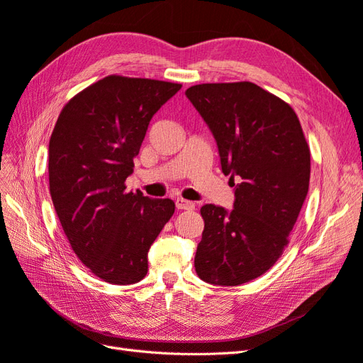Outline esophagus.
Here are the masks:
<instances>
[{
	"label": "esophagus",
	"instance_id": "1",
	"mask_svg": "<svg viewBox=\"0 0 363 363\" xmlns=\"http://www.w3.org/2000/svg\"><path fill=\"white\" fill-rule=\"evenodd\" d=\"M175 206H177L179 211H194L195 208V204L192 201L184 200L182 196H177V199H175Z\"/></svg>",
	"mask_w": 363,
	"mask_h": 363
}]
</instances>
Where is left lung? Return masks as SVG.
<instances>
[{
  "mask_svg": "<svg viewBox=\"0 0 363 363\" xmlns=\"http://www.w3.org/2000/svg\"><path fill=\"white\" fill-rule=\"evenodd\" d=\"M216 140L235 186L232 211L204 204L195 271L206 283L238 286L267 272L309 191L311 151L289 104L250 82L206 83L184 92Z\"/></svg>",
  "mask_w": 363,
  "mask_h": 363,
  "instance_id": "obj_1",
  "label": "left lung"
}]
</instances>
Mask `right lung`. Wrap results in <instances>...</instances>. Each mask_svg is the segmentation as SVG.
Here are the masks:
<instances>
[{
  "instance_id": "right-lung-1",
  "label": "right lung",
  "mask_w": 363,
  "mask_h": 363,
  "mask_svg": "<svg viewBox=\"0 0 363 363\" xmlns=\"http://www.w3.org/2000/svg\"><path fill=\"white\" fill-rule=\"evenodd\" d=\"M182 84L108 75L63 107L48 147L50 192L74 252L96 277L133 284L175 204L125 192L151 118Z\"/></svg>"
}]
</instances>
